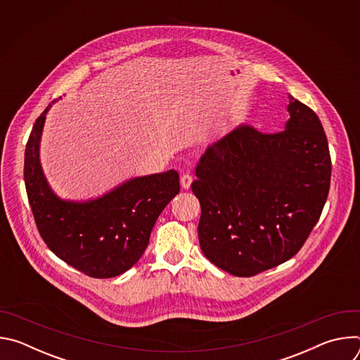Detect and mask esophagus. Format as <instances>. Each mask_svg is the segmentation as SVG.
<instances>
[{"label":"esophagus","mask_w":360,"mask_h":360,"mask_svg":"<svg viewBox=\"0 0 360 360\" xmlns=\"http://www.w3.org/2000/svg\"><path fill=\"white\" fill-rule=\"evenodd\" d=\"M192 181H193V178H192L189 174H184V175L181 176V186H182L184 189H189Z\"/></svg>","instance_id":"esophagus-1"}]
</instances>
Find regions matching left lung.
Returning <instances> with one entry per match:
<instances>
[{
	"instance_id": "8db88e82",
	"label": "left lung",
	"mask_w": 360,
	"mask_h": 360,
	"mask_svg": "<svg viewBox=\"0 0 360 360\" xmlns=\"http://www.w3.org/2000/svg\"><path fill=\"white\" fill-rule=\"evenodd\" d=\"M285 129L238 125L199 160V245L235 276H253L295 256L319 221L330 185V153L318 115L289 95Z\"/></svg>"
}]
</instances>
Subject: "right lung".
Listing matches in <instances>:
<instances>
[{
  "mask_svg": "<svg viewBox=\"0 0 360 360\" xmlns=\"http://www.w3.org/2000/svg\"><path fill=\"white\" fill-rule=\"evenodd\" d=\"M51 104L37 118L25 148L24 181L38 232L60 259L98 279L131 269L148 246L150 231L179 193V175L131 178L107 193L68 200L51 189L39 161V143Z\"/></svg>",
  "mask_w": 360,
  "mask_h": 360,
  "instance_id": "obj_1",
  "label": "right lung"
}]
</instances>
